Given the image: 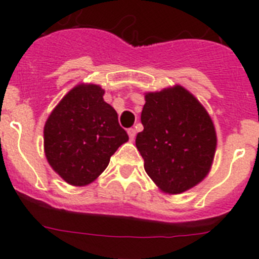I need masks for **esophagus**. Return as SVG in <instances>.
Instances as JSON below:
<instances>
[{
    "mask_svg": "<svg viewBox=\"0 0 259 259\" xmlns=\"http://www.w3.org/2000/svg\"><path fill=\"white\" fill-rule=\"evenodd\" d=\"M128 136H130V140L134 141L135 136H136V130H135V128H130V130H128Z\"/></svg>",
    "mask_w": 259,
    "mask_h": 259,
    "instance_id": "34e87169",
    "label": "esophagus"
}]
</instances>
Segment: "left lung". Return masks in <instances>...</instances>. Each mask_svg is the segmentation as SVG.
Segmentation results:
<instances>
[{"instance_id": "1", "label": "left lung", "mask_w": 259, "mask_h": 259, "mask_svg": "<svg viewBox=\"0 0 259 259\" xmlns=\"http://www.w3.org/2000/svg\"><path fill=\"white\" fill-rule=\"evenodd\" d=\"M144 131L136 148L144 168L162 192L193 188L209 174L217 148L212 120L197 98L182 85L145 95Z\"/></svg>"}]
</instances>
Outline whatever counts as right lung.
I'll use <instances>...</instances> for the list:
<instances>
[{"label":"right lung","instance_id":"1","mask_svg":"<svg viewBox=\"0 0 259 259\" xmlns=\"http://www.w3.org/2000/svg\"><path fill=\"white\" fill-rule=\"evenodd\" d=\"M96 84H79L54 107L44 127V150L52 168L75 187L91 184L110 157L128 141L114 107Z\"/></svg>","mask_w":259,"mask_h":259}]
</instances>
